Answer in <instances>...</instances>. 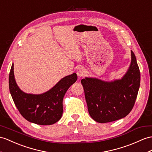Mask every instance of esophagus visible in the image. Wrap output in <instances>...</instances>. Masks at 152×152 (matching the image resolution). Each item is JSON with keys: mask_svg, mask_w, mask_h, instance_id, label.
Returning a JSON list of instances; mask_svg holds the SVG:
<instances>
[{"mask_svg": "<svg viewBox=\"0 0 152 152\" xmlns=\"http://www.w3.org/2000/svg\"><path fill=\"white\" fill-rule=\"evenodd\" d=\"M77 74L79 78L82 77L85 75L86 74V71H85V69L83 67H79L77 69Z\"/></svg>", "mask_w": 152, "mask_h": 152, "instance_id": "1", "label": "esophagus"}]
</instances>
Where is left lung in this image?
Masks as SVG:
<instances>
[{
    "label": "left lung",
    "instance_id": "left-lung-1",
    "mask_svg": "<svg viewBox=\"0 0 152 152\" xmlns=\"http://www.w3.org/2000/svg\"><path fill=\"white\" fill-rule=\"evenodd\" d=\"M140 75L134 53L131 62L121 79L111 81L95 77L81 80L88 112L95 121L106 123L119 120L129 113L140 87Z\"/></svg>",
    "mask_w": 152,
    "mask_h": 152
}]
</instances>
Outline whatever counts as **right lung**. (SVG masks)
<instances>
[{"label": "right lung", "mask_w": 152, "mask_h": 152, "mask_svg": "<svg viewBox=\"0 0 152 152\" xmlns=\"http://www.w3.org/2000/svg\"><path fill=\"white\" fill-rule=\"evenodd\" d=\"M13 63L9 76V88L15 104L25 119L39 125H51L61 119L62 101L68 88L77 80L75 73L66 76L50 90L40 94H27L17 85Z\"/></svg>", "instance_id": "obj_1"}]
</instances>
